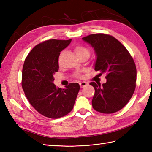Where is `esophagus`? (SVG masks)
Listing matches in <instances>:
<instances>
[{
    "label": "esophagus",
    "mask_w": 152,
    "mask_h": 152,
    "mask_svg": "<svg viewBox=\"0 0 152 152\" xmlns=\"http://www.w3.org/2000/svg\"><path fill=\"white\" fill-rule=\"evenodd\" d=\"M79 85H80V87L83 88V87H85L88 85V83L86 82H81V83H80Z\"/></svg>",
    "instance_id": "esophagus-1"
}]
</instances>
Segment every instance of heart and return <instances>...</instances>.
<instances>
[{
	"label": "heart",
	"instance_id": "b5f03b06",
	"mask_svg": "<svg viewBox=\"0 0 152 152\" xmlns=\"http://www.w3.org/2000/svg\"><path fill=\"white\" fill-rule=\"evenodd\" d=\"M75 51L77 54V55L79 56L83 54H85V53H89L88 50L86 48H85V47H83V46H80V45H78L77 46L76 48H75ZM77 77H79V75H76Z\"/></svg>",
	"mask_w": 152,
	"mask_h": 152
}]
</instances>
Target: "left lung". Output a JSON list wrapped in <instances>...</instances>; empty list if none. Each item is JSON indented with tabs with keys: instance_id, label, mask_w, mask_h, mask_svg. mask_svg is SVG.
<instances>
[{
	"instance_id": "obj_1",
	"label": "left lung",
	"mask_w": 152,
	"mask_h": 152,
	"mask_svg": "<svg viewBox=\"0 0 152 152\" xmlns=\"http://www.w3.org/2000/svg\"><path fill=\"white\" fill-rule=\"evenodd\" d=\"M94 48L96 60L94 69L106 74L107 82L90 83L94 89L92 101L96 110L104 114L116 113L130 100L136 87L137 69L126 48L113 36L95 34L82 38Z\"/></svg>"
}]
</instances>
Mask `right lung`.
<instances>
[{"mask_svg": "<svg viewBox=\"0 0 152 152\" xmlns=\"http://www.w3.org/2000/svg\"><path fill=\"white\" fill-rule=\"evenodd\" d=\"M72 42L49 39L35 46L26 56L22 72V87L31 105L50 118H58L72 111L80 86L70 83L64 89L54 85L58 71L60 52Z\"/></svg>", "mask_w": 152, "mask_h": 152, "instance_id": "add662e5", "label": "right lung"}]
</instances>
